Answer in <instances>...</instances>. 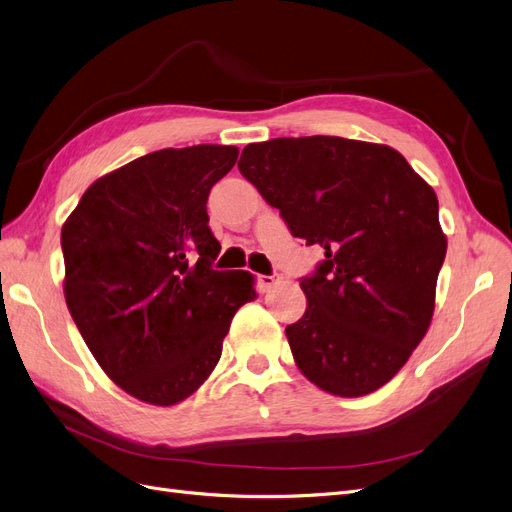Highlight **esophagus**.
<instances>
[{"mask_svg": "<svg viewBox=\"0 0 512 512\" xmlns=\"http://www.w3.org/2000/svg\"><path fill=\"white\" fill-rule=\"evenodd\" d=\"M276 280H278V276H274V274H261L259 276V287H261V291L266 293V291H270L274 285H276Z\"/></svg>", "mask_w": 512, "mask_h": 512, "instance_id": "obj_1", "label": "esophagus"}]
</instances>
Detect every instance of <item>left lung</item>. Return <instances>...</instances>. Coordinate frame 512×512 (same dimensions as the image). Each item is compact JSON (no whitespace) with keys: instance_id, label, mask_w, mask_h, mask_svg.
I'll list each match as a JSON object with an SVG mask.
<instances>
[{"instance_id":"obj_1","label":"left lung","mask_w":512,"mask_h":512,"mask_svg":"<svg viewBox=\"0 0 512 512\" xmlns=\"http://www.w3.org/2000/svg\"><path fill=\"white\" fill-rule=\"evenodd\" d=\"M238 170L295 238L325 249L287 327L301 373L337 396L390 382L428 331L445 261L432 187L388 145L325 135L246 145Z\"/></svg>"}]
</instances>
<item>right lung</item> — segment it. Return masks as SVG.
<instances>
[{
    "label": "right lung",
    "instance_id": "1",
    "mask_svg": "<svg viewBox=\"0 0 512 512\" xmlns=\"http://www.w3.org/2000/svg\"><path fill=\"white\" fill-rule=\"evenodd\" d=\"M238 149H160L94 181L63 225L65 299L122 390L168 407L219 363L234 314L257 297L244 270H215L206 200Z\"/></svg>",
    "mask_w": 512,
    "mask_h": 512
}]
</instances>
